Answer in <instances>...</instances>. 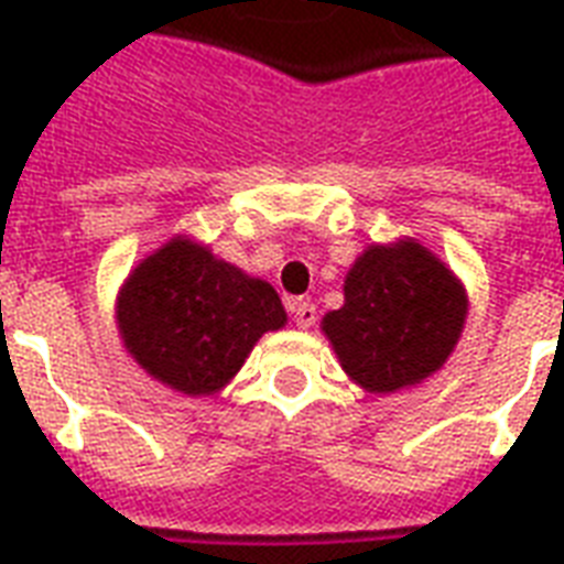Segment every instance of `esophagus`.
<instances>
[{"label": "esophagus", "instance_id": "obj_1", "mask_svg": "<svg viewBox=\"0 0 564 564\" xmlns=\"http://www.w3.org/2000/svg\"><path fill=\"white\" fill-rule=\"evenodd\" d=\"M288 312H291V317H294V323L300 329H308V326H314V321H317V308H314L308 300H291V303H288Z\"/></svg>", "mask_w": 564, "mask_h": 564}]
</instances>
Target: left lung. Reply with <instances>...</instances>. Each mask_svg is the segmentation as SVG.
Wrapping results in <instances>:
<instances>
[{
  "label": "left lung",
  "instance_id": "obj_1",
  "mask_svg": "<svg viewBox=\"0 0 564 564\" xmlns=\"http://www.w3.org/2000/svg\"><path fill=\"white\" fill-rule=\"evenodd\" d=\"M465 291L412 241L370 247L344 282V305L323 317L341 368L373 394L421 382L447 361L465 326Z\"/></svg>",
  "mask_w": 564,
  "mask_h": 564
}]
</instances>
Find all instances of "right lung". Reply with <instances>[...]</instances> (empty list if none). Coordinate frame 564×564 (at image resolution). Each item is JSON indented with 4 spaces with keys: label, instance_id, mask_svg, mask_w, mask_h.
<instances>
[{
    "label": "right lung",
    "instance_id": "obj_1",
    "mask_svg": "<svg viewBox=\"0 0 564 564\" xmlns=\"http://www.w3.org/2000/svg\"><path fill=\"white\" fill-rule=\"evenodd\" d=\"M117 321L126 350L150 377L182 394H212L288 317L268 282L176 238L126 279Z\"/></svg>",
    "mask_w": 564,
    "mask_h": 564
}]
</instances>
